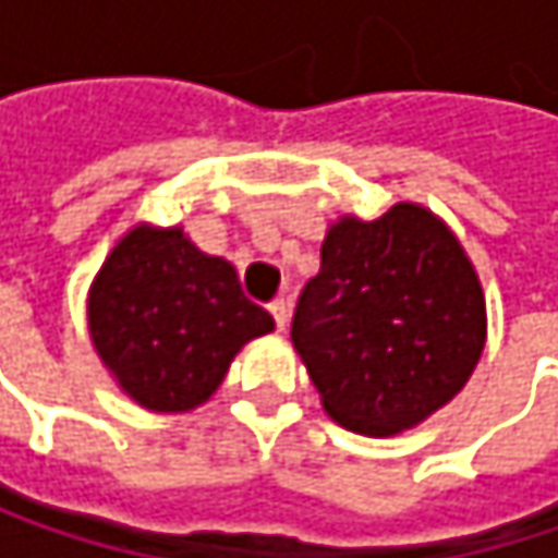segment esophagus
Returning a JSON list of instances; mask_svg holds the SVG:
<instances>
[{
    "mask_svg": "<svg viewBox=\"0 0 558 558\" xmlns=\"http://www.w3.org/2000/svg\"><path fill=\"white\" fill-rule=\"evenodd\" d=\"M268 310H271V316H275L278 329H287V323H290V303H287V300H275Z\"/></svg>",
    "mask_w": 558,
    "mask_h": 558,
    "instance_id": "34e87169",
    "label": "esophagus"
}]
</instances>
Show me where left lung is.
Segmentation results:
<instances>
[{
    "instance_id": "obj_1",
    "label": "left lung",
    "mask_w": 558,
    "mask_h": 558,
    "mask_svg": "<svg viewBox=\"0 0 558 558\" xmlns=\"http://www.w3.org/2000/svg\"><path fill=\"white\" fill-rule=\"evenodd\" d=\"M485 293L459 239L416 203L339 219L306 280L290 339L326 413L393 436L446 407L485 349Z\"/></svg>"
}]
</instances>
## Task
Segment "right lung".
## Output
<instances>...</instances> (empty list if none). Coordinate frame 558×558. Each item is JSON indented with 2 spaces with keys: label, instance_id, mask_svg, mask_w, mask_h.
I'll return each instance as SVG.
<instances>
[{
  "label": "right lung",
  "instance_id": "obj_1",
  "mask_svg": "<svg viewBox=\"0 0 558 558\" xmlns=\"http://www.w3.org/2000/svg\"><path fill=\"white\" fill-rule=\"evenodd\" d=\"M86 316L102 365L155 413L206 403L239 349L275 329L235 268L203 255L177 226L122 235L89 287Z\"/></svg>",
  "mask_w": 558,
  "mask_h": 558
}]
</instances>
